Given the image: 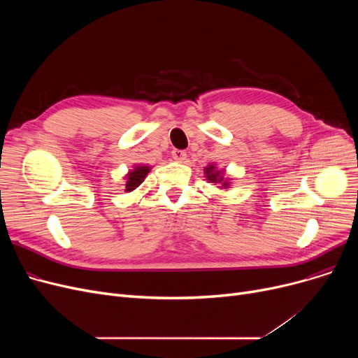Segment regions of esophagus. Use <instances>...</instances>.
Here are the masks:
<instances>
[{
    "label": "esophagus",
    "instance_id": "34e87169",
    "mask_svg": "<svg viewBox=\"0 0 358 358\" xmlns=\"http://www.w3.org/2000/svg\"><path fill=\"white\" fill-rule=\"evenodd\" d=\"M173 158H174L177 162H184V159L187 158V154L184 152V150L176 149V150H173Z\"/></svg>",
    "mask_w": 358,
    "mask_h": 358
}]
</instances>
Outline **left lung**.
I'll return each mask as SVG.
<instances>
[{
  "label": "left lung",
  "instance_id": "8db88e82",
  "mask_svg": "<svg viewBox=\"0 0 358 358\" xmlns=\"http://www.w3.org/2000/svg\"><path fill=\"white\" fill-rule=\"evenodd\" d=\"M204 177L209 182L219 184L217 189H229L231 185V178L224 176V169H217L216 164H209L208 166H204Z\"/></svg>",
  "mask_w": 358,
  "mask_h": 358
}]
</instances>
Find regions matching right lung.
<instances>
[{
  "instance_id": "add662e5",
  "label": "right lung",
  "mask_w": 358,
  "mask_h": 358,
  "mask_svg": "<svg viewBox=\"0 0 358 358\" xmlns=\"http://www.w3.org/2000/svg\"><path fill=\"white\" fill-rule=\"evenodd\" d=\"M149 165H143V164H135L134 168L129 169L127 174L123 177L124 178V192L126 193H130L136 190V187H139L143 180L146 178L148 173L150 171Z\"/></svg>"
}]
</instances>
